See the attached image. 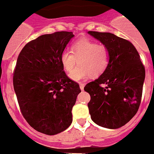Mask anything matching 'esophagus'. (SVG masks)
I'll use <instances>...</instances> for the list:
<instances>
[{
	"label": "esophagus",
	"mask_w": 154,
	"mask_h": 154,
	"mask_svg": "<svg viewBox=\"0 0 154 154\" xmlns=\"http://www.w3.org/2000/svg\"><path fill=\"white\" fill-rule=\"evenodd\" d=\"M79 87H80L81 91H83V89H84V84H83V83H80V84H79Z\"/></svg>",
	"instance_id": "obj_1"
}]
</instances>
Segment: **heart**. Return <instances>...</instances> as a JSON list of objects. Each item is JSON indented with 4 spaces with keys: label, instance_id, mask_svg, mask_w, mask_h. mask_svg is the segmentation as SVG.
Wrapping results in <instances>:
<instances>
[{
    "label": "heart",
    "instance_id": "1",
    "mask_svg": "<svg viewBox=\"0 0 154 154\" xmlns=\"http://www.w3.org/2000/svg\"><path fill=\"white\" fill-rule=\"evenodd\" d=\"M71 51L65 50L61 55L60 61L65 71L70 73L79 61V67L69 75L75 82L100 76L109 66L110 54L109 49L103 45L88 40H81L72 45Z\"/></svg>",
    "mask_w": 154,
    "mask_h": 154
}]
</instances>
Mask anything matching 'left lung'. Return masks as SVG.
<instances>
[{"label": "left lung", "instance_id": "1", "mask_svg": "<svg viewBox=\"0 0 154 154\" xmlns=\"http://www.w3.org/2000/svg\"><path fill=\"white\" fill-rule=\"evenodd\" d=\"M87 33L106 47L110 54L106 70L84 87L91 95V118L102 127L118 129L130 122L138 110L145 68L130 41L110 32Z\"/></svg>", "mask_w": 154, "mask_h": 154}]
</instances>
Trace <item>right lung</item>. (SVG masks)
I'll return each mask as SVG.
<instances>
[{
	"label": "right lung",
	"mask_w": 154,
	"mask_h": 154,
	"mask_svg": "<svg viewBox=\"0 0 154 154\" xmlns=\"http://www.w3.org/2000/svg\"><path fill=\"white\" fill-rule=\"evenodd\" d=\"M71 32L45 34L23 48L17 58L13 87L23 116L33 129L55 135L69 127L81 92L63 71L60 57Z\"/></svg>",
	"instance_id": "obj_1"
}]
</instances>
